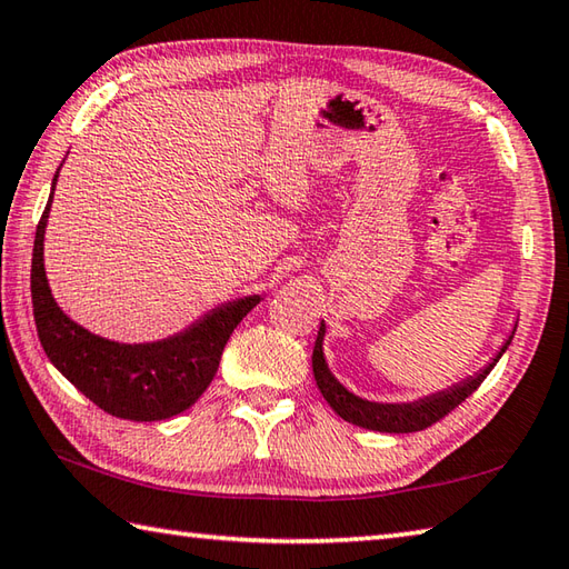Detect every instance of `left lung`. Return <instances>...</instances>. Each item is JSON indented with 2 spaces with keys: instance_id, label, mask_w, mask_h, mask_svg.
<instances>
[{
  "instance_id": "obj_1",
  "label": "left lung",
  "mask_w": 569,
  "mask_h": 569,
  "mask_svg": "<svg viewBox=\"0 0 569 569\" xmlns=\"http://www.w3.org/2000/svg\"><path fill=\"white\" fill-rule=\"evenodd\" d=\"M322 338H326V322H320L318 338H316V348H313V375L320 395L328 399V405L336 409V415L342 417L350 425H358L362 429H372V431H387V433H409V431H421L431 425H437L439 419H443L459 407L466 397H471L481 382L488 377V372L493 370L496 362L500 360V355L508 350L510 336L503 348L498 350L496 358L488 362L481 372H476L469 380H463L459 385H453L451 389H443V392L429 395L419 402H407V405H380V402H367L362 397H355L348 392L332 372L328 370V362L322 358Z\"/></svg>"
}]
</instances>
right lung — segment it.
I'll list each match as a JSON object with an SVG mask.
<instances>
[{"instance_id": "add662e5", "label": "right lung", "mask_w": 569, "mask_h": 569, "mask_svg": "<svg viewBox=\"0 0 569 569\" xmlns=\"http://www.w3.org/2000/svg\"><path fill=\"white\" fill-rule=\"evenodd\" d=\"M53 174V187H56ZM53 192L39 219L31 256V303L51 365L108 415L130 421L170 419L192 407L214 380L224 345L259 296L231 300L172 338L142 345L93 336L56 306L43 269V231Z\"/></svg>"}]
</instances>
